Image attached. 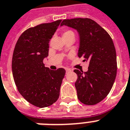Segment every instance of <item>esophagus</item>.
Masks as SVG:
<instances>
[{"instance_id": "34e87169", "label": "esophagus", "mask_w": 130, "mask_h": 130, "mask_svg": "<svg viewBox=\"0 0 130 130\" xmlns=\"http://www.w3.org/2000/svg\"><path fill=\"white\" fill-rule=\"evenodd\" d=\"M65 70H66V72H69V71H71V69H69V68L65 69Z\"/></svg>"}]
</instances>
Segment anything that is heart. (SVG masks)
I'll return each instance as SVG.
<instances>
[{
    "label": "heart",
    "instance_id": "1",
    "mask_svg": "<svg viewBox=\"0 0 130 130\" xmlns=\"http://www.w3.org/2000/svg\"><path fill=\"white\" fill-rule=\"evenodd\" d=\"M71 35H73L75 36V34L72 30H65V31H63V37H67L69 36H71Z\"/></svg>",
    "mask_w": 130,
    "mask_h": 130
}]
</instances>
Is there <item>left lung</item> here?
Listing matches in <instances>:
<instances>
[{"mask_svg": "<svg viewBox=\"0 0 130 130\" xmlns=\"http://www.w3.org/2000/svg\"><path fill=\"white\" fill-rule=\"evenodd\" d=\"M77 30L80 37L78 57L89 61L87 72L75 69L77 97L86 105H94L107 96L117 73L116 53L110 36L90 18L63 20L61 26Z\"/></svg>", "mask_w": 130, "mask_h": 130, "instance_id": "8db88e82", "label": "left lung"}]
</instances>
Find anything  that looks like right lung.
<instances>
[{
    "instance_id": "1",
    "label": "right lung",
    "mask_w": 130,
    "mask_h": 130,
    "mask_svg": "<svg viewBox=\"0 0 130 130\" xmlns=\"http://www.w3.org/2000/svg\"><path fill=\"white\" fill-rule=\"evenodd\" d=\"M61 20L28 28L18 38L13 52L12 70L15 84L28 102L39 108L52 105L59 99L65 70L45 67L49 42Z\"/></svg>"
}]
</instances>
